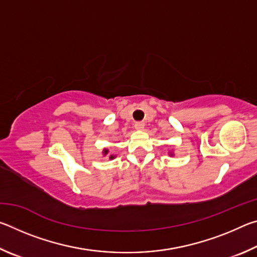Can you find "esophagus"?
I'll return each mask as SVG.
<instances>
[{"label": "esophagus", "mask_w": 257, "mask_h": 257, "mask_svg": "<svg viewBox=\"0 0 257 257\" xmlns=\"http://www.w3.org/2000/svg\"><path fill=\"white\" fill-rule=\"evenodd\" d=\"M144 127H145V123L143 122V121H137V122H135V128H136L137 130L144 129Z\"/></svg>", "instance_id": "obj_1"}]
</instances>
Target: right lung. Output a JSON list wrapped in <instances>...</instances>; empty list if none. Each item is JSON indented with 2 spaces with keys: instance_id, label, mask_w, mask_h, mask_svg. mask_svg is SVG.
Returning a JSON list of instances; mask_svg holds the SVG:
<instances>
[{
  "instance_id": "1",
  "label": "right lung",
  "mask_w": 257,
  "mask_h": 257,
  "mask_svg": "<svg viewBox=\"0 0 257 257\" xmlns=\"http://www.w3.org/2000/svg\"><path fill=\"white\" fill-rule=\"evenodd\" d=\"M107 152H108L107 150H104V154H105V155H106V154H107ZM113 158H114V156H112V155L110 156V159H113Z\"/></svg>"
}]
</instances>
